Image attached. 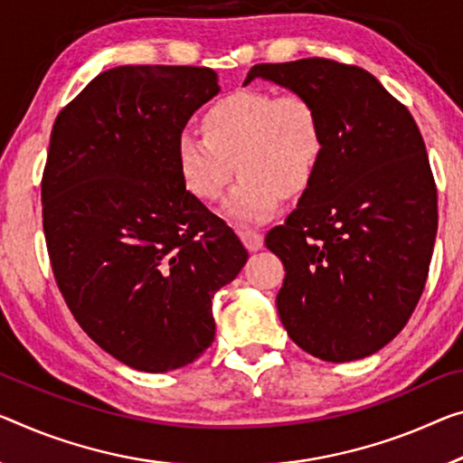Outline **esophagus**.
I'll use <instances>...</instances> for the list:
<instances>
[{
    "label": "esophagus",
    "instance_id": "34e87169",
    "mask_svg": "<svg viewBox=\"0 0 463 463\" xmlns=\"http://www.w3.org/2000/svg\"><path fill=\"white\" fill-rule=\"evenodd\" d=\"M238 236L244 241V246L248 248L250 252L260 250L262 244H265V240H262V233L250 230V227H238Z\"/></svg>",
    "mask_w": 463,
    "mask_h": 463
}]
</instances>
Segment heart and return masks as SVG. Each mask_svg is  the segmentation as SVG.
<instances>
[{"label":"heart","instance_id":"heart-1","mask_svg":"<svg viewBox=\"0 0 463 463\" xmlns=\"http://www.w3.org/2000/svg\"><path fill=\"white\" fill-rule=\"evenodd\" d=\"M203 128L204 134L184 130L177 137L184 184L203 201H215L236 165L241 175L223 211L241 223L273 217L281 192L304 190L321 161V119L298 92H232L204 113Z\"/></svg>","mask_w":463,"mask_h":463}]
</instances>
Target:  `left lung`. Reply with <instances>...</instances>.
<instances>
[{"mask_svg":"<svg viewBox=\"0 0 463 463\" xmlns=\"http://www.w3.org/2000/svg\"><path fill=\"white\" fill-rule=\"evenodd\" d=\"M256 78L310 99L317 172L265 244L286 267L277 310L294 344L325 362L366 358L420 300L437 238V188L414 118L366 70L308 58Z\"/></svg>","mask_w":463,"mask_h":463,"instance_id":"1","label":"left lung"}]
</instances>
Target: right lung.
<instances>
[{
  "instance_id": "right-lung-1",
  "label": "right lung",
  "mask_w": 463,
  "mask_h": 463,
  "mask_svg": "<svg viewBox=\"0 0 463 463\" xmlns=\"http://www.w3.org/2000/svg\"><path fill=\"white\" fill-rule=\"evenodd\" d=\"M219 90L211 68L119 66L92 78L52 130L41 198L55 281L84 333L142 373L207 350L213 296L248 260L177 163V137Z\"/></svg>"
}]
</instances>
